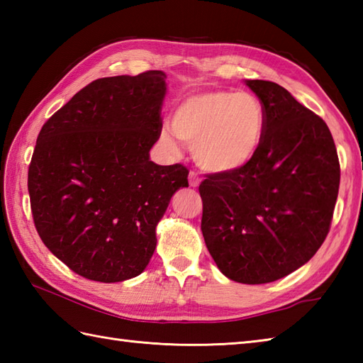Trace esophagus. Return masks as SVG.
<instances>
[{"mask_svg": "<svg viewBox=\"0 0 363 363\" xmlns=\"http://www.w3.org/2000/svg\"><path fill=\"white\" fill-rule=\"evenodd\" d=\"M189 182H190V187H198L199 186V176L195 172H190Z\"/></svg>", "mask_w": 363, "mask_h": 363, "instance_id": "esophagus-1", "label": "esophagus"}]
</instances>
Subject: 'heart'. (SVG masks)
Masks as SVG:
<instances>
[{
  "label": "heart",
  "mask_w": 363,
  "mask_h": 363,
  "mask_svg": "<svg viewBox=\"0 0 363 363\" xmlns=\"http://www.w3.org/2000/svg\"><path fill=\"white\" fill-rule=\"evenodd\" d=\"M265 107L246 91L206 90L187 96L172 115L176 138L191 148L198 167L209 173L226 174L248 167L264 142ZM167 150L177 145L168 133L160 134Z\"/></svg>",
  "instance_id": "b5f03b06"
}]
</instances>
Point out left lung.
<instances>
[{"instance_id":"obj_1","label":"left lung","mask_w":363,"mask_h":363,"mask_svg":"<svg viewBox=\"0 0 363 363\" xmlns=\"http://www.w3.org/2000/svg\"><path fill=\"white\" fill-rule=\"evenodd\" d=\"M243 82L265 107V137L248 167L201 182V230L230 281L267 284L307 264L325 242L340 164L318 115L279 84Z\"/></svg>"}]
</instances>
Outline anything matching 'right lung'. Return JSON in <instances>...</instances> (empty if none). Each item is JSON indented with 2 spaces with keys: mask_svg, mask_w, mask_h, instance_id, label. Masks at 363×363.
I'll list each match as a JSON object with an SVG mask.
<instances>
[{
  "mask_svg": "<svg viewBox=\"0 0 363 363\" xmlns=\"http://www.w3.org/2000/svg\"><path fill=\"white\" fill-rule=\"evenodd\" d=\"M167 74L101 78L45 123L28 173L37 233L74 273L99 282L140 274L186 167L157 165Z\"/></svg>",
  "mask_w": 363,
  "mask_h": 363,
  "instance_id": "add662e5",
  "label": "right lung"
}]
</instances>
